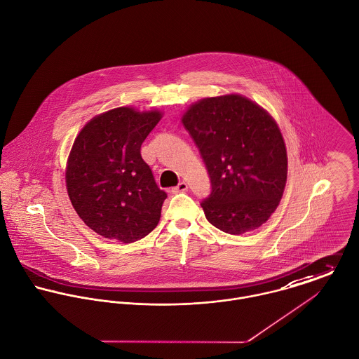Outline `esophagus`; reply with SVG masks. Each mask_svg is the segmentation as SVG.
I'll return each instance as SVG.
<instances>
[{"instance_id":"1","label":"esophagus","mask_w":359,"mask_h":359,"mask_svg":"<svg viewBox=\"0 0 359 359\" xmlns=\"http://www.w3.org/2000/svg\"><path fill=\"white\" fill-rule=\"evenodd\" d=\"M188 189V184L187 182H184V181H181L177 187H174L172 188V191L171 192H174V194H177V192H185Z\"/></svg>"}]
</instances>
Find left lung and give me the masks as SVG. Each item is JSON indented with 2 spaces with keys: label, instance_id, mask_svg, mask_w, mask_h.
Masks as SVG:
<instances>
[{
  "label": "left lung",
  "instance_id": "left-lung-1",
  "mask_svg": "<svg viewBox=\"0 0 359 359\" xmlns=\"http://www.w3.org/2000/svg\"><path fill=\"white\" fill-rule=\"evenodd\" d=\"M182 123L195 141L211 181L201 203L207 221L241 235L261 226L279 205L287 178V154L275 120L238 95L194 103Z\"/></svg>",
  "mask_w": 359,
  "mask_h": 359
}]
</instances>
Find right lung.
<instances>
[{"label": "right lung", "instance_id": "add662e5", "mask_svg": "<svg viewBox=\"0 0 359 359\" xmlns=\"http://www.w3.org/2000/svg\"><path fill=\"white\" fill-rule=\"evenodd\" d=\"M157 110L116 107L94 117L77 135L66 167V187L79 217L107 239L131 243L152 232L167 194L141 145L160 121Z\"/></svg>", "mask_w": 359, "mask_h": 359}]
</instances>
